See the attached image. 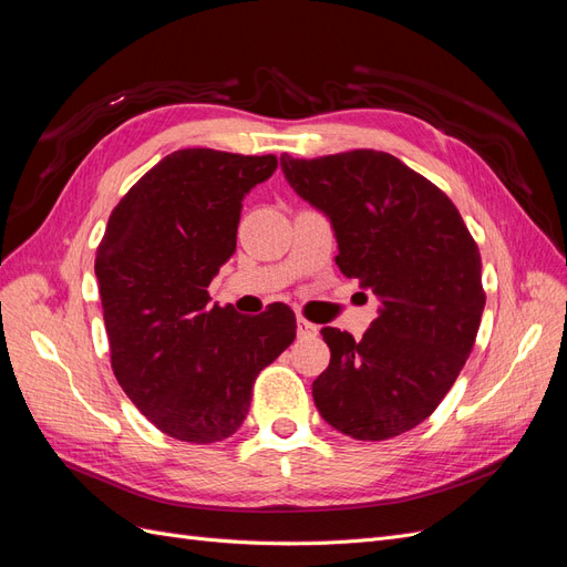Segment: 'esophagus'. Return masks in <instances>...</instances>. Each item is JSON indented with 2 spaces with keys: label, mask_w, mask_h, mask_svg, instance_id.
Wrapping results in <instances>:
<instances>
[{
  "label": "esophagus",
  "mask_w": 567,
  "mask_h": 567,
  "mask_svg": "<svg viewBox=\"0 0 567 567\" xmlns=\"http://www.w3.org/2000/svg\"><path fill=\"white\" fill-rule=\"evenodd\" d=\"M319 333V326L298 317V338H315Z\"/></svg>",
  "instance_id": "1"
}]
</instances>
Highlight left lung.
I'll list each match as a JSON object with an SVG mask.
<instances>
[{"mask_svg":"<svg viewBox=\"0 0 567 567\" xmlns=\"http://www.w3.org/2000/svg\"><path fill=\"white\" fill-rule=\"evenodd\" d=\"M281 169L331 219L340 271L381 300L359 340L321 329L331 364L312 383L319 414L354 440L402 435L433 414L473 350L485 310L480 250L447 194L390 153H284Z\"/></svg>","mask_w":567,"mask_h":567,"instance_id":"left-lung-1","label":"left lung"}]
</instances>
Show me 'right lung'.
<instances>
[{
    "mask_svg": "<svg viewBox=\"0 0 567 567\" xmlns=\"http://www.w3.org/2000/svg\"><path fill=\"white\" fill-rule=\"evenodd\" d=\"M277 156L215 148L169 153L120 200L94 274L120 388L165 435L208 444L241 427L252 383L296 338V315L210 305L236 250L244 198Z\"/></svg>",
    "mask_w": 567,
    "mask_h": 567,
    "instance_id": "obj_1",
    "label": "right lung"
}]
</instances>
